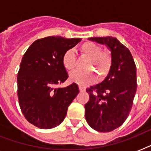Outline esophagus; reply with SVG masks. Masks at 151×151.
I'll list each match as a JSON object with an SVG mask.
<instances>
[{
  "mask_svg": "<svg viewBox=\"0 0 151 151\" xmlns=\"http://www.w3.org/2000/svg\"><path fill=\"white\" fill-rule=\"evenodd\" d=\"M79 90H80V92H85V88H84L83 87H81V86H80V87H79Z\"/></svg>",
  "mask_w": 151,
  "mask_h": 151,
  "instance_id": "34e87169",
  "label": "esophagus"
}]
</instances>
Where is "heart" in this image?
<instances>
[{
    "label": "heart",
    "instance_id": "heart-1",
    "mask_svg": "<svg viewBox=\"0 0 151 151\" xmlns=\"http://www.w3.org/2000/svg\"><path fill=\"white\" fill-rule=\"evenodd\" d=\"M81 55L88 58L85 63V71H76L70 75V81L81 86H87L96 81V75L99 80L107 75L112 66V55L108 51H102L99 45L92 41L82 44L79 48ZM64 68L67 71L74 70L76 67V57L74 52L70 49L65 52L62 58ZM92 70L93 71H91Z\"/></svg>",
    "mask_w": 151,
    "mask_h": 151
}]
</instances>
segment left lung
<instances>
[{"label":"left lung","instance_id":"1","mask_svg":"<svg viewBox=\"0 0 151 151\" xmlns=\"http://www.w3.org/2000/svg\"><path fill=\"white\" fill-rule=\"evenodd\" d=\"M106 45L112 55V66L103 81L86 89L89 100L85 105V119L90 127L109 132L129 117L137 88L136 66L130 51L113 37H90Z\"/></svg>","mask_w":151,"mask_h":151}]
</instances>
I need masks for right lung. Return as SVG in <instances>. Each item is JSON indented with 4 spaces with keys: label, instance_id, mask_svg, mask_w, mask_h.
Segmentation results:
<instances>
[{
    "label": "right lung",
    "instance_id": "1",
    "mask_svg": "<svg viewBox=\"0 0 151 151\" xmlns=\"http://www.w3.org/2000/svg\"><path fill=\"white\" fill-rule=\"evenodd\" d=\"M81 41L52 36L38 39L25 52L17 76L18 98L26 119L39 129H52L64 120L79 88L73 83L55 88L68 78L62 58Z\"/></svg>",
    "mask_w": 151,
    "mask_h": 151
}]
</instances>
